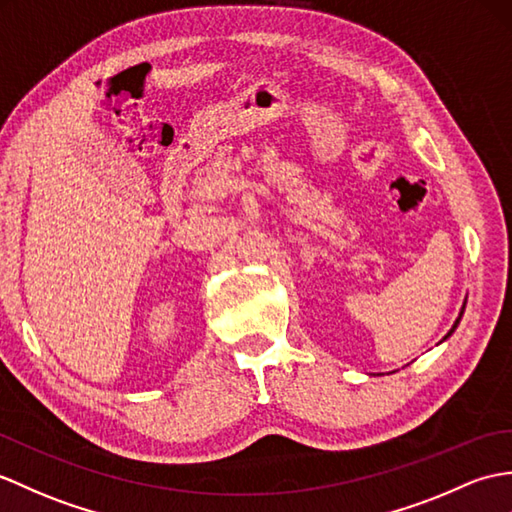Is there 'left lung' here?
Here are the masks:
<instances>
[{"mask_svg":"<svg viewBox=\"0 0 512 512\" xmlns=\"http://www.w3.org/2000/svg\"><path fill=\"white\" fill-rule=\"evenodd\" d=\"M462 312H465V307H462ZM462 312H460V316H458V320H456V323H454V327H451V331H449V334H447V336H451V334H454V329H456V327H458V323H460V318H462ZM447 336H445V338H447Z\"/></svg>","mask_w":512,"mask_h":512,"instance_id":"obj_1","label":"left lung"}]
</instances>
